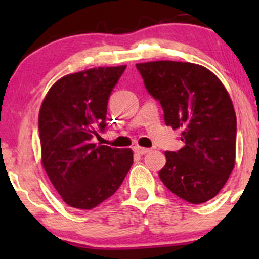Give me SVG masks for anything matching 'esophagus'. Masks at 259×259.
<instances>
[{
  "label": "esophagus",
  "mask_w": 259,
  "mask_h": 259,
  "mask_svg": "<svg viewBox=\"0 0 259 259\" xmlns=\"http://www.w3.org/2000/svg\"><path fill=\"white\" fill-rule=\"evenodd\" d=\"M134 152L140 154V156H142V154H146L147 152H150V148H145V147H140V146H135L134 147Z\"/></svg>",
  "instance_id": "1"
}]
</instances>
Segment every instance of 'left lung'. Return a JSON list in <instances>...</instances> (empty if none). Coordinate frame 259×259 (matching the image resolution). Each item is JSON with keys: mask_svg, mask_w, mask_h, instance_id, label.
<instances>
[{"mask_svg": "<svg viewBox=\"0 0 259 259\" xmlns=\"http://www.w3.org/2000/svg\"><path fill=\"white\" fill-rule=\"evenodd\" d=\"M148 94L159 101L165 125L181 130L184 147L165 152L159 178L190 203L209 201L235 165L236 115L228 91L207 68L189 62L136 64Z\"/></svg>", "mask_w": 259, "mask_h": 259, "instance_id": "8db88e82", "label": "left lung"}]
</instances>
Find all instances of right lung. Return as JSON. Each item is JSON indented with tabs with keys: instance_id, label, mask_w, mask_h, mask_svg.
I'll use <instances>...</instances> for the list:
<instances>
[{
	"instance_id": "add662e5",
	"label": "right lung",
	"mask_w": 259,
	"mask_h": 259,
	"mask_svg": "<svg viewBox=\"0 0 259 259\" xmlns=\"http://www.w3.org/2000/svg\"><path fill=\"white\" fill-rule=\"evenodd\" d=\"M126 65L94 68L59 79L38 114L42 165L68 206L91 209L114 194L133 164L130 148L92 144Z\"/></svg>"
}]
</instances>
